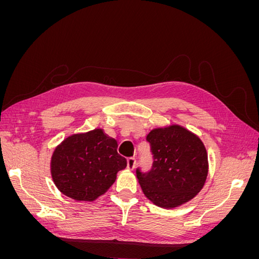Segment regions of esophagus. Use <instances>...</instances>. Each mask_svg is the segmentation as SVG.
Returning a JSON list of instances; mask_svg holds the SVG:
<instances>
[{
  "instance_id": "34e87169",
  "label": "esophagus",
  "mask_w": 259,
  "mask_h": 259,
  "mask_svg": "<svg viewBox=\"0 0 259 259\" xmlns=\"http://www.w3.org/2000/svg\"><path fill=\"white\" fill-rule=\"evenodd\" d=\"M136 165V160L135 158H128L127 159V168L128 169H133Z\"/></svg>"
}]
</instances>
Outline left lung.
<instances>
[{
	"instance_id": "1",
	"label": "left lung",
	"mask_w": 259,
	"mask_h": 259,
	"mask_svg": "<svg viewBox=\"0 0 259 259\" xmlns=\"http://www.w3.org/2000/svg\"><path fill=\"white\" fill-rule=\"evenodd\" d=\"M153 155L151 169L136 174L153 204L173 208L193 199L205 184L207 152L202 140L179 125L154 128L147 135Z\"/></svg>"
}]
</instances>
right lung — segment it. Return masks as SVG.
<instances>
[{"instance_id":"obj_1","label":"right lung","mask_w":259,"mask_h":259,"mask_svg":"<svg viewBox=\"0 0 259 259\" xmlns=\"http://www.w3.org/2000/svg\"><path fill=\"white\" fill-rule=\"evenodd\" d=\"M116 140L101 128L67 137L52 155L51 174L58 190L76 201H94L115 182L126 159Z\"/></svg>"}]
</instances>
